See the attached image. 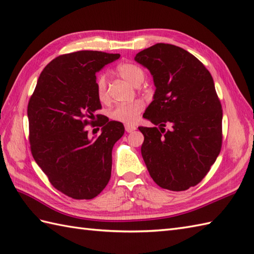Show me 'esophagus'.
<instances>
[{
	"label": "esophagus",
	"mask_w": 254,
	"mask_h": 254,
	"mask_svg": "<svg viewBox=\"0 0 254 254\" xmlns=\"http://www.w3.org/2000/svg\"><path fill=\"white\" fill-rule=\"evenodd\" d=\"M135 130H136V127L135 126H130V124H127V126H126V131L127 133H131V132L135 131Z\"/></svg>",
	"instance_id": "1"
}]
</instances>
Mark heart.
<instances>
[{
	"instance_id": "1",
	"label": "heart",
	"mask_w": 254,
	"mask_h": 254,
	"mask_svg": "<svg viewBox=\"0 0 254 254\" xmlns=\"http://www.w3.org/2000/svg\"><path fill=\"white\" fill-rule=\"evenodd\" d=\"M117 73L120 75L124 80H127L134 86H138L143 83L145 78V71L144 69L131 62L121 63L117 67ZM96 93L97 97L101 102H105L108 99L107 93V82L105 75H98L96 78ZM144 108V104L141 100H134L127 104H120L117 105L115 108H112L109 112L110 119L115 121H119L122 123L130 124L136 120L137 116L142 112Z\"/></svg>"
}]
</instances>
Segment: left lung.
Returning <instances> with one entry per match:
<instances>
[{"label":"left lung","mask_w":254,"mask_h":254,"mask_svg":"<svg viewBox=\"0 0 254 254\" xmlns=\"http://www.w3.org/2000/svg\"><path fill=\"white\" fill-rule=\"evenodd\" d=\"M134 60L148 68L156 87L143 115L155 127H138L145 165L160 188L188 190L207 175L222 148L223 110L212 75L174 45L156 44Z\"/></svg>","instance_id":"8db88e82"}]
</instances>
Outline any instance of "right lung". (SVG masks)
Segmentation results:
<instances>
[{"label":"right lung","instance_id":"obj_1","mask_svg":"<svg viewBox=\"0 0 254 254\" xmlns=\"http://www.w3.org/2000/svg\"><path fill=\"white\" fill-rule=\"evenodd\" d=\"M119 58L88 50L59 56L41 72L28 102L32 157L57 190L75 199L94 198L110 180L112 148L124 127L96 115V73ZM88 124L102 126L101 135L89 139Z\"/></svg>","mask_w":254,"mask_h":254}]
</instances>
